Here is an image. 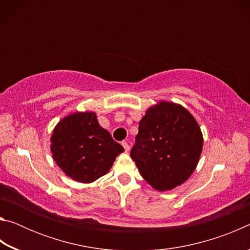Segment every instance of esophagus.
<instances>
[{
  "mask_svg": "<svg viewBox=\"0 0 250 250\" xmlns=\"http://www.w3.org/2000/svg\"><path fill=\"white\" fill-rule=\"evenodd\" d=\"M122 146L125 147V151H129V150H130V146L128 145V142L122 141Z\"/></svg>",
  "mask_w": 250,
  "mask_h": 250,
  "instance_id": "34e87169",
  "label": "esophagus"
}]
</instances>
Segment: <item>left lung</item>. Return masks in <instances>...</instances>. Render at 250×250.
<instances>
[{
    "instance_id": "obj_1",
    "label": "left lung",
    "mask_w": 250,
    "mask_h": 250,
    "mask_svg": "<svg viewBox=\"0 0 250 250\" xmlns=\"http://www.w3.org/2000/svg\"><path fill=\"white\" fill-rule=\"evenodd\" d=\"M202 149V131L191 113L181 104L160 101L139 122L130 156L143 179L163 192L191 176Z\"/></svg>"
}]
</instances>
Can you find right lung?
I'll list each match as a JSON object with an SVG mask.
<instances>
[{"mask_svg":"<svg viewBox=\"0 0 250 250\" xmlns=\"http://www.w3.org/2000/svg\"><path fill=\"white\" fill-rule=\"evenodd\" d=\"M53 159L67 176L91 183L107 174L125 149L100 126L95 112H75L58 122L50 138Z\"/></svg>","mask_w":250,"mask_h":250,"instance_id":"right-lung-1","label":"right lung"}]
</instances>
